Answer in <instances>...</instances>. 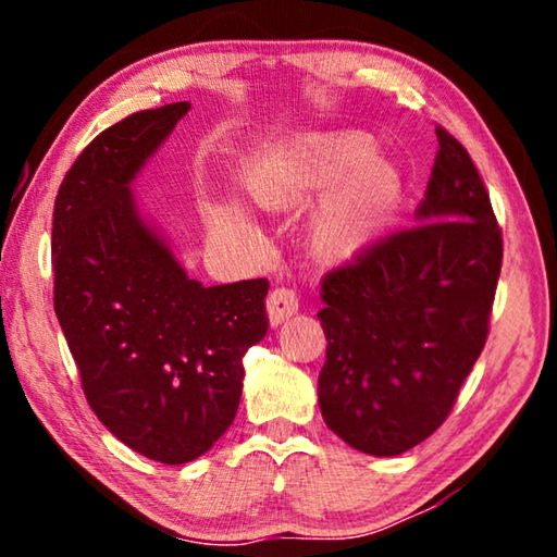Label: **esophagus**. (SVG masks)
Returning <instances> with one entry per match:
<instances>
[{
  "label": "esophagus",
  "mask_w": 557,
  "mask_h": 557,
  "mask_svg": "<svg viewBox=\"0 0 557 557\" xmlns=\"http://www.w3.org/2000/svg\"><path fill=\"white\" fill-rule=\"evenodd\" d=\"M299 309V297L295 289L289 287H275L268 297V314H270V324L277 326L295 314Z\"/></svg>",
  "instance_id": "1"
}]
</instances>
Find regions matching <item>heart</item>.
Returning a JSON list of instances; mask_svg holds the SVG:
<instances>
[{
  "mask_svg": "<svg viewBox=\"0 0 557 557\" xmlns=\"http://www.w3.org/2000/svg\"><path fill=\"white\" fill-rule=\"evenodd\" d=\"M326 196L312 223L319 256L348 258L363 248L400 203L403 184L395 166L375 159L373 139L344 135L307 154H272L248 172V191L265 209H289L312 194ZM219 231H248V215L233 203L209 206Z\"/></svg>",
  "mask_w": 557,
  "mask_h": 557,
  "instance_id": "b5f03b06",
  "label": "heart"
}]
</instances>
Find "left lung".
Returning a JSON list of instances; mask_svg holds the SVG:
<instances>
[{
	"mask_svg": "<svg viewBox=\"0 0 557 557\" xmlns=\"http://www.w3.org/2000/svg\"><path fill=\"white\" fill-rule=\"evenodd\" d=\"M414 225L322 280L319 408L346 445L395 457L447 420L488 336L504 240L469 152L437 127Z\"/></svg>",
	"mask_w": 557,
	"mask_h": 557,
	"instance_id": "left-lung-1",
	"label": "left lung"
}]
</instances>
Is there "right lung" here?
Listing matches in <instances>:
<instances>
[{"label": "right lung", "mask_w": 557, "mask_h": 557, "mask_svg": "<svg viewBox=\"0 0 557 557\" xmlns=\"http://www.w3.org/2000/svg\"><path fill=\"white\" fill-rule=\"evenodd\" d=\"M191 102L139 110L92 139L53 209V307L92 412L162 465L213 447L238 412L243 356L268 334L265 277L203 287L149 228L132 178Z\"/></svg>", "instance_id": "add662e5"}]
</instances>
